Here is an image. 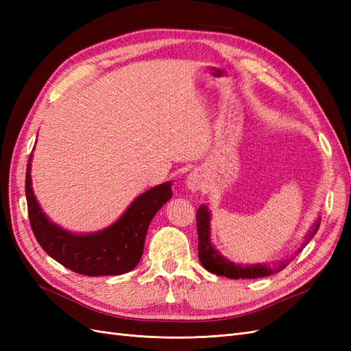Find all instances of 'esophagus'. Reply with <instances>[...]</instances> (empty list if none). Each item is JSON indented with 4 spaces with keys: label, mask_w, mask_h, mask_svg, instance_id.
I'll use <instances>...</instances> for the list:
<instances>
[{
    "label": "esophagus",
    "mask_w": 351,
    "mask_h": 351,
    "mask_svg": "<svg viewBox=\"0 0 351 351\" xmlns=\"http://www.w3.org/2000/svg\"><path fill=\"white\" fill-rule=\"evenodd\" d=\"M186 184H187L189 190H192V192L200 190V187L204 186V180H202V174L199 171H192L186 178Z\"/></svg>",
    "instance_id": "esophagus-1"
}]
</instances>
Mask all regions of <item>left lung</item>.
Listing matches in <instances>:
<instances>
[{"instance_id": "8db88e82", "label": "left lung", "mask_w": 351, "mask_h": 351, "mask_svg": "<svg viewBox=\"0 0 351 351\" xmlns=\"http://www.w3.org/2000/svg\"><path fill=\"white\" fill-rule=\"evenodd\" d=\"M196 226H197V254H199V261L204 265V268L212 274L217 275H224L227 278L231 280H239V278H261V277H268V275H274L280 271H282L287 265H289L290 261L294 259L291 256L287 261H280L277 265H237L234 262L228 261L227 258L222 256V254L212 246L210 243V212L208 210L206 205L199 206L196 210ZM321 226V219H316L313 224L312 230L307 232L304 241L299 250L294 252V254L299 253L307 243L312 240V237L316 234V231L319 230Z\"/></svg>"}]
</instances>
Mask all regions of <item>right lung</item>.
<instances>
[{
  "instance_id": "add662e5",
  "label": "right lung",
  "mask_w": 351,
  "mask_h": 351,
  "mask_svg": "<svg viewBox=\"0 0 351 351\" xmlns=\"http://www.w3.org/2000/svg\"><path fill=\"white\" fill-rule=\"evenodd\" d=\"M29 156L26 168V199L30 227L34 234L52 259L73 272L88 277L121 275L139 263L147 227L156 212L173 197L171 182L152 187L136 197L133 204L108 228L74 234L62 230L42 212L32 189Z\"/></svg>"
}]
</instances>
